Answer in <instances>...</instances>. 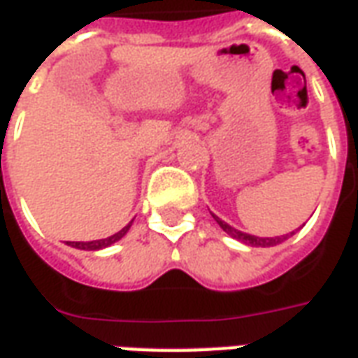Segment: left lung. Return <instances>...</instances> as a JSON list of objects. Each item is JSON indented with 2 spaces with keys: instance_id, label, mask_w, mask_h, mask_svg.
<instances>
[{
  "instance_id": "left-lung-1",
  "label": "left lung",
  "mask_w": 358,
  "mask_h": 358,
  "mask_svg": "<svg viewBox=\"0 0 358 358\" xmlns=\"http://www.w3.org/2000/svg\"><path fill=\"white\" fill-rule=\"evenodd\" d=\"M213 218L217 220V224L224 230L228 236H232V238H236L238 241H241V243H245V245H251V248H272V245H278V243H282L284 240H287L292 234H285V236H276V238H259V236H251V234H245L241 232V230H236V228H232L230 224H226L222 218H218L217 215H213Z\"/></svg>"
}]
</instances>
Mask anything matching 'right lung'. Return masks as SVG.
I'll list each match as a JSON object with an SVG mask.
<instances>
[{
    "label": "right lung",
    "instance_id": "add662e5",
    "mask_svg": "<svg viewBox=\"0 0 358 358\" xmlns=\"http://www.w3.org/2000/svg\"><path fill=\"white\" fill-rule=\"evenodd\" d=\"M130 226H132V222L130 224H126L120 232L113 234V236H109V238H105V240H94V241H66V245H71V248L74 249H84V251H99V249L103 248H109V245H113V243H117L118 240H122L126 234H128V230H130Z\"/></svg>",
    "mask_w": 358,
    "mask_h": 358
}]
</instances>
